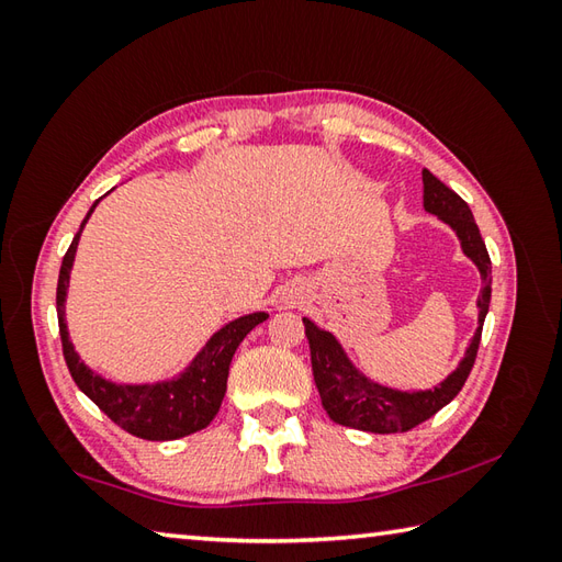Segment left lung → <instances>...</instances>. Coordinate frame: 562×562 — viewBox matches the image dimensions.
Returning a JSON list of instances; mask_svg holds the SVG:
<instances>
[{"mask_svg": "<svg viewBox=\"0 0 562 562\" xmlns=\"http://www.w3.org/2000/svg\"><path fill=\"white\" fill-rule=\"evenodd\" d=\"M423 205L429 214H437L441 222L457 232L461 250L481 272L483 290L479 294V328H475V336L465 348L459 367L439 386L427 391H396L374 384V381L360 374V369H355L348 355L340 348V342L333 338V333L321 330L314 321L304 318V333L308 350H312V369L321 403H324L330 420L338 425L364 429V432L374 435L408 432V429L429 420L437 411L457 398V393L473 369L481 345L483 321L487 316V306H491V256H487L471 207L427 169L423 171Z\"/></svg>", "mask_w": 562, "mask_h": 562, "instance_id": "obj_1", "label": "left lung"}]
</instances>
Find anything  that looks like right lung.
Masks as SVG:
<instances>
[{"mask_svg": "<svg viewBox=\"0 0 562 562\" xmlns=\"http://www.w3.org/2000/svg\"><path fill=\"white\" fill-rule=\"evenodd\" d=\"M99 200L93 202L87 217H83L75 241L67 248L59 268L57 280V324L59 338H63V355L69 367L75 384L111 417L125 432L149 441H169L193 435L198 429L207 427L226 393V376L238 345L258 324L268 318L266 312H256L232 321L220 328L207 340L205 348L198 352L193 362L186 367L183 374L159 384H113V381L99 376L97 372L79 360L75 345L69 342V333L65 324V296L69 288V270L75 262L77 244L83 224L89 222L91 212L97 210Z\"/></svg>", "mask_w": 562, "mask_h": 562, "instance_id": "add662e5", "label": "right lung"}]
</instances>
